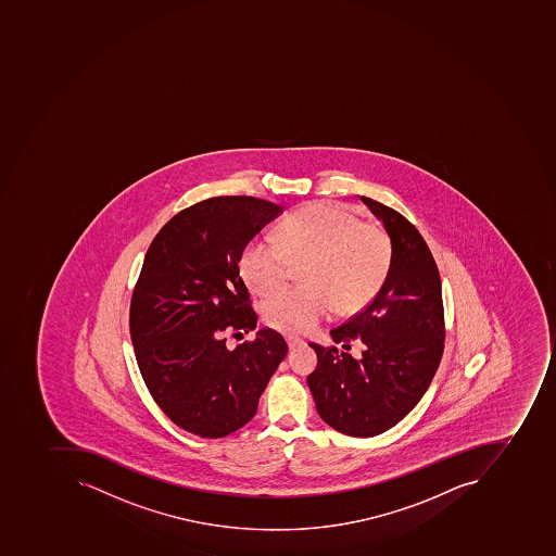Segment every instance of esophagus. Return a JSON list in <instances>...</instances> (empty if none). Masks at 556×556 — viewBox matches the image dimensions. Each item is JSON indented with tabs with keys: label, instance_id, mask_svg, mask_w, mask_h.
<instances>
[{
	"label": "esophagus",
	"instance_id": "esophagus-1",
	"mask_svg": "<svg viewBox=\"0 0 556 556\" xmlns=\"http://www.w3.org/2000/svg\"><path fill=\"white\" fill-rule=\"evenodd\" d=\"M286 342H288L289 349H296L298 345L304 344V342L301 341L300 337H294V336L286 337Z\"/></svg>",
	"mask_w": 556,
	"mask_h": 556
}]
</instances>
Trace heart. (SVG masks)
I'll return each instance as SVG.
<instances>
[{
    "label": "heart",
    "mask_w": 556,
    "mask_h": 556,
    "mask_svg": "<svg viewBox=\"0 0 556 556\" xmlns=\"http://www.w3.org/2000/svg\"><path fill=\"white\" fill-rule=\"evenodd\" d=\"M304 265L306 289L285 291L265 301L264 318L288 333L312 332L329 318L356 313L377 296L389 276L392 243L377 224L361 223L332 203H308L292 212L276 238H255L241 253L248 288L270 296L288 282L292 265Z\"/></svg>",
    "instance_id": "1"
}]
</instances>
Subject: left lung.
<instances>
[{"label":"left lung","mask_w":556,"mask_h":556,"mask_svg":"<svg viewBox=\"0 0 556 556\" xmlns=\"http://www.w3.org/2000/svg\"><path fill=\"white\" fill-rule=\"evenodd\" d=\"M361 202L383 223L392 243L389 276L377 296L330 332L361 341V359L309 344L318 365L308 375L316 410L333 430L368 438L390 430L421 401L443 353L442 280L430 248L404 215L377 200Z\"/></svg>","instance_id":"left-lung-1"}]
</instances>
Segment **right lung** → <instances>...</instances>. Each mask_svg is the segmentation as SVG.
Here are the masks:
<instances>
[{
	"label": "right lung",
	"mask_w": 556,
	"mask_h": 556,
	"mask_svg": "<svg viewBox=\"0 0 556 556\" xmlns=\"http://www.w3.org/2000/svg\"><path fill=\"white\" fill-rule=\"evenodd\" d=\"M282 211L255 197H214L176 214L147 250L131 298V342L147 389L182 430L202 438L240 430L288 354L271 329L236 349L224 339L256 329L241 253Z\"/></svg>",
	"instance_id": "add662e5"
}]
</instances>
